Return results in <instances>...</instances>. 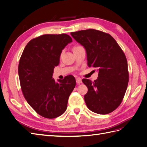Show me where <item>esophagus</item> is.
I'll use <instances>...</instances> for the list:
<instances>
[{"instance_id": "34e87169", "label": "esophagus", "mask_w": 147, "mask_h": 147, "mask_svg": "<svg viewBox=\"0 0 147 147\" xmlns=\"http://www.w3.org/2000/svg\"><path fill=\"white\" fill-rule=\"evenodd\" d=\"M76 82L78 84H80V83H82V79L80 78H76Z\"/></svg>"}]
</instances>
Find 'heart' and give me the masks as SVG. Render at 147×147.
<instances>
[{"label":"heart","instance_id":"1","mask_svg":"<svg viewBox=\"0 0 147 147\" xmlns=\"http://www.w3.org/2000/svg\"><path fill=\"white\" fill-rule=\"evenodd\" d=\"M80 47H81L80 46H75V47H73L72 50H73V51H75V50H76L77 49H78V48H80Z\"/></svg>","mask_w":147,"mask_h":147}]
</instances>
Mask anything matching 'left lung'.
<instances>
[{
    "mask_svg": "<svg viewBox=\"0 0 147 147\" xmlns=\"http://www.w3.org/2000/svg\"><path fill=\"white\" fill-rule=\"evenodd\" d=\"M74 38L85 48L88 65L98 69L94 82L82 80L88 91L84 96L88 108L105 115L121 104L129 82L127 62L116 40L107 33L96 29L71 32Z\"/></svg>",
    "mask_w": 147,
    "mask_h": 147,
    "instance_id": "1",
    "label": "left lung"
}]
</instances>
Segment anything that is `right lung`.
<instances>
[{
	"label": "right lung",
	"mask_w": 147,
	"mask_h": 147,
	"mask_svg": "<svg viewBox=\"0 0 147 147\" xmlns=\"http://www.w3.org/2000/svg\"><path fill=\"white\" fill-rule=\"evenodd\" d=\"M72 42L65 34L42 35L31 40L22 53L18 65L21 90L28 103L43 117L55 118L67 109L75 78L67 75L56 83L53 73L62 50Z\"/></svg>",
	"instance_id": "1"
}]
</instances>
